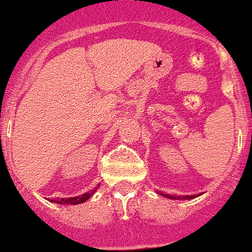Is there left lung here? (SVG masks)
Instances as JSON below:
<instances>
[{
    "label": "left lung",
    "mask_w": 252,
    "mask_h": 252,
    "mask_svg": "<svg viewBox=\"0 0 252 252\" xmlns=\"http://www.w3.org/2000/svg\"><path fill=\"white\" fill-rule=\"evenodd\" d=\"M164 196H166V197H169V198H174V200H191V198H193L195 197V196H178V197H173V196H169V195H164Z\"/></svg>",
    "instance_id": "8db88e82"
}]
</instances>
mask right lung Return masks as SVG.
<instances>
[{
    "mask_svg": "<svg viewBox=\"0 0 252 252\" xmlns=\"http://www.w3.org/2000/svg\"><path fill=\"white\" fill-rule=\"evenodd\" d=\"M94 192H95V190H92L91 192H87V193H84V195L77 196V197L60 198V200L57 198V200H55V202L61 203V205H78V203H83V202H86L87 200H89ZM52 202H54V200H52Z\"/></svg>",
    "mask_w": 252,
    "mask_h": 252,
    "instance_id": "right-lung-1",
    "label": "right lung"
}]
</instances>
